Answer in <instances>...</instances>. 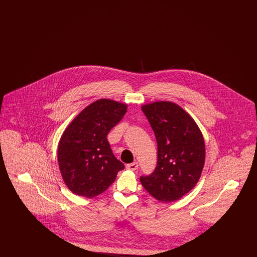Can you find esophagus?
I'll list each match as a JSON object with an SVG mask.
<instances>
[{
  "label": "esophagus",
  "instance_id": "1",
  "mask_svg": "<svg viewBox=\"0 0 257 257\" xmlns=\"http://www.w3.org/2000/svg\"><path fill=\"white\" fill-rule=\"evenodd\" d=\"M139 168V165H138V163H132V164H127L126 165V169H128V170H130V171H136L137 169Z\"/></svg>",
  "mask_w": 257,
  "mask_h": 257
}]
</instances>
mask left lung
I'll list each match as a JSON object with an SVG mask.
<instances>
[{"label":"left lung","mask_w":257,"mask_h":257,"mask_svg":"<svg viewBox=\"0 0 257 257\" xmlns=\"http://www.w3.org/2000/svg\"><path fill=\"white\" fill-rule=\"evenodd\" d=\"M142 110L156 137L158 154L154 171L141 183L156 199L178 200L197 183L205 161V145L195 120L178 105L160 101Z\"/></svg>","instance_id":"1"}]
</instances>
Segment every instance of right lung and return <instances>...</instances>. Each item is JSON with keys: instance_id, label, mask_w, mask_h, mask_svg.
<instances>
[{"instance_id": "right-lung-1", "label": "right lung", "mask_w": 257, "mask_h": 257, "mask_svg": "<svg viewBox=\"0 0 257 257\" xmlns=\"http://www.w3.org/2000/svg\"><path fill=\"white\" fill-rule=\"evenodd\" d=\"M126 111L125 104L100 99L82 110L61 136L59 167L64 183L75 195L91 198L102 194L124 170L112 154L107 135Z\"/></svg>"}]
</instances>
